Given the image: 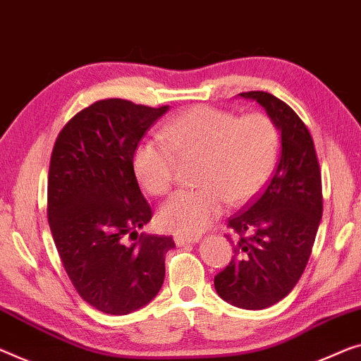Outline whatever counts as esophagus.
<instances>
[{
    "mask_svg": "<svg viewBox=\"0 0 361 361\" xmlns=\"http://www.w3.org/2000/svg\"><path fill=\"white\" fill-rule=\"evenodd\" d=\"M201 240V236L195 235V236H183V235H175V243L178 246H185V245H190V243H197V241Z\"/></svg>",
    "mask_w": 361,
    "mask_h": 361,
    "instance_id": "34e87169",
    "label": "esophagus"
}]
</instances>
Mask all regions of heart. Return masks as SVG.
Segmentation results:
<instances>
[{"instance_id":"obj_1","label":"heart","mask_w":361,"mask_h":361,"mask_svg":"<svg viewBox=\"0 0 361 361\" xmlns=\"http://www.w3.org/2000/svg\"><path fill=\"white\" fill-rule=\"evenodd\" d=\"M164 139H146L134 152V171L150 195L162 196L175 181L176 157H199L196 190L176 192L159 212L165 228L197 235L222 214L259 192L276 169L281 133L271 116L191 106L171 118Z\"/></svg>"}]
</instances>
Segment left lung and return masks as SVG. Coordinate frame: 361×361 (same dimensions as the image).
Returning <instances> with one entry per match:
<instances>
[{
  "instance_id": "left-lung-1",
  "label": "left lung",
  "mask_w": 361,
  "mask_h": 361,
  "mask_svg": "<svg viewBox=\"0 0 361 361\" xmlns=\"http://www.w3.org/2000/svg\"><path fill=\"white\" fill-rule=\"evenodd\" d=\"M267 110L282 136V155L264 191L228 219L230 264L214 277L217 293L245 310H264L300 281L322 217L319 160L310 129L272 94L241 92Z\"/></svg>"
}]
</instances>
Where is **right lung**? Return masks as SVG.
<instances>
[{"instance_id":"right-lung-1","label":"right lung","mask_w":361,"mask_h":361,"mask_svg":"<svg viewBox=\"0 0 361 361\" xmlns=\"http://www.w3.org/2000/svg\"><path fill=\"white\" fill-rule=\"evenodd\" d=\"M169 110L105 99L58 134L48 170V224L80 298L106 314H129L159 293L171 236L137 233L152 209L134 173V152ZM129 239H134L131 244Z\"/></svg>"}]
</instances>
